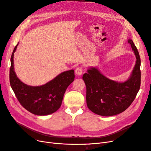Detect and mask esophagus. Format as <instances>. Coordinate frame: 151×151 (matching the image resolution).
Returning <instances> with one entry per match:
<instances>
[{
    "label": "esophagus",
    "mask_w": 151,
    "mask_h": 151,
    "mask_svg": "<svg viewBox=\"0 0 151 151\" xmlns=\"http://www.w3.org/2000/svg\"><path fill=\"white\" fill-rule=\"evenodd\" d=\"M75 73L76 74L77 76H81L83 74V68L81 67H78L76 68L75 70Z\"/></svg>",
    "instance_id": "obj_1"
}]
</instances>
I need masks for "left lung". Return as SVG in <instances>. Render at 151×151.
Returning a JSON list of instances; mask_svg holds the SVG:
<instances>
[{"mask_svg":"<svg viewBox=\"0 0 151 151\" xmlns=\"http://www.w3.org/2000/svg\"><path fill=\"white\" fill-rule=\"evenodd\" d=\"M136 57L129 78L124 82L108 79L97 67H89L83 76L86 86V103L97 115L110 116L124 111L134 101L140 86V58L131 39L128 40Z\"/></svg>","mask_w":151,"mask_h":151,"instance_id":"1","label":"left lung"}]
</instances>
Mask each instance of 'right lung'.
Masks as SVG:
<instances>
[{
    "label": "right lung",
    "instance_id": "add662e5",
    "mask_svg": "<svg viewBox=\"0 0 151 151\" xmlns=\"http://www.w3.org/2000/svg\"><path fill=\"white\" fill-rule=\"evenodd\" d=\"M18 44L11 58L9 78L14 93L22 106L34 115L45 116L53 113L60 107L67 87L74 80V70L63 72L42 86L27 85L18 78L14 71V55Z\"/></svg>",
    "mask_w": 151,
    "mask_h": 151
}]
</instances>
